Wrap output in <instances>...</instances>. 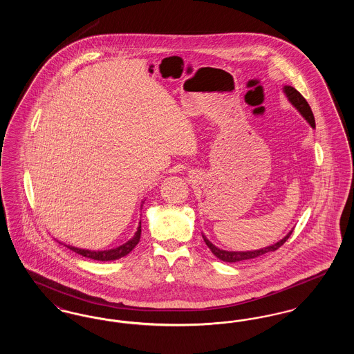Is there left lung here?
<instances>
[{
  "mask_svg": "<svg viewBox=\"0 0 354 354\" xmlns=\"http://www.w3.org/2000/svg\"><path fill=\"white\" fill-rule=\"evenodd\" d=\"M284 91H286L288 100L292 102V104L303 114L304 118L306 119V120L309 122V124L315 129V127H316V122H315L313 113H312V110H310V106L308 104L306 100L304 98L303 95H301L295 87H292V86H286V87H284ZM290 234H292V232H289L283 240H280L279 243H276V244H273V245H270V247L261 248V250H257V251H250V252H228V251H223V250H219L218 247H215V245H214L209 240H207L204 236H203V237H204V241H205L207 247L211 250V252L214 253L218 259L225 261V263H237V261H245V260L256 259V257H260V256H263V254H266V253L273 252V251L279 250V248L286 243V240L289 239Z\"/></svg>",
  "mask_w": 354,
  "mask_h": 354,
  "instance_id": "obj_1",
  "label": "left lung"
}]
</instances>
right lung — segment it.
Listing matches in <instances>:
<instances>
[{"label": "right lung", "mask_w": 354, "mask_h": 354, "mask_svg": "<svg viewBox=\"0 0 354 354\" xmlns=\"http://www.w3.org/2000/svg\"><path fill=\"white\" fill-rule=\"evenodd\" d=\"M140 232H142V227H140V223H139L138 231L135 232L133 239H130L127 243H124L123 245H120L118 248L109 250V251H87V250H81V248H75V247H70V245H66V247L70 248L71 251L78 253V254H82L84 257H88V259H93V260H100V261H110V260L120 259V257L126 256L127 253L131 252L134 250L135 245L139 243Z\"/></svg>", "instance_id": "1"}]
</instances>
